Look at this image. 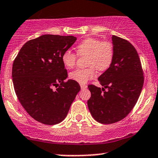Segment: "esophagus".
<instances>
[{
	"mask_svg": "<svg viewBox=\"0 0 158 158\" xmlns=\"http://www.w3.org/2000/svg\"><path fill=\"white\" fill-rule=\"evenodd\" d=\"M80 87L81 89H85V88H87V85L85 84H80Z\"/></svg>",
	"mask_w": 158,
	"mask_h": 158,
	"instance_id": "34e87169",
	"label": "esophagus"
}]
</instances>
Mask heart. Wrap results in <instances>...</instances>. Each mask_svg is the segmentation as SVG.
<instances>
[{
  "mask_svg": "<svg viewBox=\"0 0 158 158\" xmlns=\"http://www.w3.org/2000/svg\"><path fill=\"white\" fill-rule=\"evenodd\" d=\"M79 56H87V65L88 68L77 69L69 75L70 79L80 84H85L96 76V68L104 71L109 68L114 56V46L110 41H102L96 38H87L81 41L77 47ZM75 52L66 50L61 56V61L67 68H74L78 56Z\"/></svg>",
  "mask_w": 158,
  "mask_h": 158,
  "instance_id": "1",
  "label": "heart"
}]
</instances>
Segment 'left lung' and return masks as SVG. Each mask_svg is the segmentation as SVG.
Returning <instances> with one entry per match:
<instances>
[{
    "label": "left lung",
    "mask_w": 158,
    "mask_h": 158,
    "mask_svg": "<svg viewBox=\"0 0 158 158\" xmlns=\"http://www.w3.org/2000/svg\"><path fill=\"white\" fill-rule=\"evenodd\" d=\"M113 61L98 79L104 88L88 85L91 93L88 106L92 117L102 124L122 120L137 103L144 77L141 61L135 47L126 39L112 36ZM108 89L105 90V88Z\"/></svg>",
    "instance_id": "1"
}]
</instances>
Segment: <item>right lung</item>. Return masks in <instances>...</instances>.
<instances>
[{"mask_svg": "<svg viewBox=\"0 0 158 158\" xmlns=\"http://www.w3.org/2000/svg\"><path fill=\"white\" fill-rule=\"evenodd\" d=\"M76 40L72 35H41L25 43L13 61L12 77L16 96L38 122L61 123L81 89L77 81H64L68 71L61 61L63 52Z\"/></svg>", "mask_w": 158, "mask_h": 158, "instance_id": "1", "label": "right lung"}]
</instances>
